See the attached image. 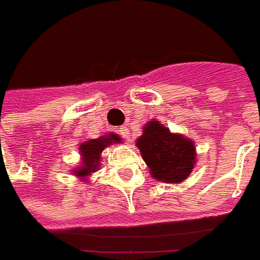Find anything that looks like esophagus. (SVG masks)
Listing matches in <instances>:
<instances>
[{
	"label": "esophagus",
	"mask_w": 260,
	"mask_h": 260,
	"mask_svg": "<svg viewBox=\"0 0 260 260\" xmlns=\"http://www.w3.org/2000/svg\"><path fill=\"white\" fill-rule=\"evenodd\" d=\"M119 134H120L123 138H126V140H128V138H130V130H128L127 126H122V127H120V130H119Z\"/></svg>",
	"instance_id": "1"
}]
</instances>
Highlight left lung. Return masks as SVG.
I'll return each mask as SVG.
<instances>
[{"label":"left lung","instance_id":"left-lung-1","mask_svg":"<svg viewBox=\"0 0 260 260\" xmlns=\"http://www.w3.org/2000/svg\"><path fill=\"white\" fill-rule=\"evenodd\" d=\"M153 179L168 183H183L197 164V149L191 138L179 133H172L169 127L152 119L143 127V134L136 140Z\"/></svg>","mask_w":260,"mask_h":260}]
</instances>
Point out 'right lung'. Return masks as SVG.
Wrapping results in <instances>:
<instances>
[{
	"label": "right lung",
	"mask_w": 260,
	"mask_h": 260,
	"mask_svg": "<svg viewBox=\"0 0 260 260\" xmlns=\"http://www.w3.org/2000/svg\"><path fill=\"white\" fill-rule=\"evenodd\" d=\"M122 138L115 133H109L107 136L98 138H91L80 143L79 152H80V165L72 169V174L81 181H90V176L100 169L102 159V151L108 148L112 144H122Z\"/></svg>",
	"instance_id": "obj_1"
}]
</instances>
